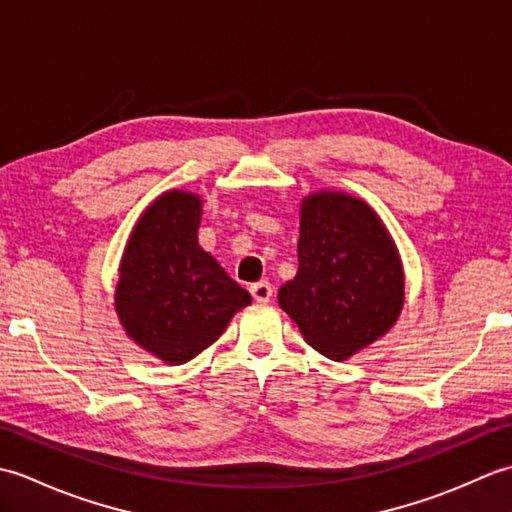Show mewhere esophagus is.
I'll list each match as a JSON object with an SVG mask.
<instances>
[{
	"label": "esophagus",
	"mask_w": 512,
	"mask_h": 512,
	"mask_svg": "<svg viewBox=\"0 0 512 512\" xmlns=\"http://www.w3.org/2000/svg\"><path fill=\"white\" fill-rule=\"evenodd\" d=\"M250 295L257 303H266L273 299V286L268 284V281H257V284L250 286Z\"/></svg>",
	"instance_id": "34e87169"
}]
</instances>
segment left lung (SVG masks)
<instances>
[{
	"instance_id": "obj_1",
	"label": "left lung",
	"mask_w": 512,
	"mask_h": 512,
	"mask_svg": "<svg viewBox=\"0 0 512 512\" xmlns=\"http://www.w3.org/2000/svg\"><path fill=\"white\" fill-rule=\"evenodd\" d=\"M297 257V275L277 301L314 350L347 361L394 328L405 270L394 237L363 198L332 189L306 195Z\"/></svg>"
}]
</instances>
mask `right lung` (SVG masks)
<instances>
[{
    "instance_id": "right-lung-1",
    "label": "right lung",
    "mask_w": 512,
    "mask_h": 512,
    "mask_svg": "<svg viewBox=\"0 0 512 512\" xmlns=\"http://www.w3.org/2000/svg\"><path fill=\"white\" fill-rule=\"evenodd\" d=\"M202 198L169 189L140 213L123 250L114 310L129 341L165 365L213 345L248 292L198 244Z\"/></svg>"
}]
</instances>
